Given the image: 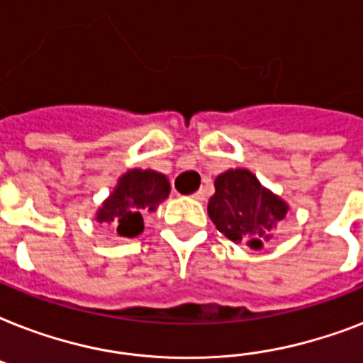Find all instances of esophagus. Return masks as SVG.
<instances>
[{"instance_id":"34e87169","label":"esophagus","mask_w":363,"mask_h":363,"mask_svg":"<svg viewBox=\"0 0 363 363\" xmlns=\"http://www.w3.org/2000/svg\"><path fill=\"white\" fill-rule=\"evenodd\" d=\"M192 198L198 199V201H203V199H205V190H198V192L194 194Z\"/></svg>"}]
</instances>
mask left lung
Wrapping results in <instances>:
<instances>
[{"label":"left lung","mask_w":363,"mask_h":363,"mask_svg":"<svg viewBox=\"0 0 363 363\" xmlns=\"http://www.w3.org/2000/svg\"><path fill=\"white\" fill-rule=\"evenodd\" d=\"M290 205L265 188L250 169L235 167L215 179L207 213L216 230L230 241L259 250L273 239L277 224L286 218Z\"/></svg>","instance_id":"obj_1"}]
</instances>
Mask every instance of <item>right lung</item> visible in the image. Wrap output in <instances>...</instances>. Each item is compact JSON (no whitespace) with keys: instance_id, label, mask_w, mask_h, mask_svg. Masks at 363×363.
Masks as SVG:
<instances>
[{"instance_id":"right-lung-1","label":"right lung","mask_w":363,"mask_h":363,"mask_svg":"<svg viewBox=\"0 0 363 363\" xmlns=\"http://www.w3.org/2000/svg\"><path fill=\"white\" fill-rule=\"evenodd\" d=\"M171 192L169 179L154 169H128L96 211V222L116 230L122 238L143 232V215L154 213Z\"/></svg>"}]
</instances>
